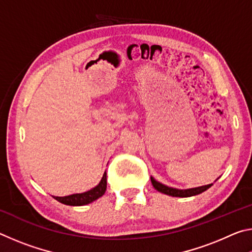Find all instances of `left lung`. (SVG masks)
<instances>
[{
    "label": "left lung",
    "mask_w": 252,
    "mask_h": 252,
    "mask_svg": "<svg viewBox=\"0 0 252 252\" xmlns=\"http://www.w3.org/2000/svg\"><path fill=\"white\" fill-rule=\"evenodd\" d=\"M151 182H152V186L155 187V189L158 190V191H160V192L164 193V194H168V195H171V197H180V198L192 197V195L200 194V193L204 192L206 190H208L209 188L212 186V183H210V185H207V186L181 190V189H176V188H171V187H168L165 185H162V183H160L159 181H157L156 179L152 178V177H151Z\"/></svg>",
    "instance_id": "left-lung-1"
}]
</instances>
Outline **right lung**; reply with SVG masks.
<instances>
[{
  "label": "right lung",
  "mask_w": 252,
  "mask_h": 252,
  "mask_svg": "<svg viewBox=\"0 0 252 252\" xmlns=\"http://www.w3.org/2000/svg\"><path fill=\"white\" fill-rule=\"evenodd\" d=\"M106 190V172H104L103 177H102L101 181L96 187L92 188L91 190L87 191L83 193H74L71 195H65V197H54L55 200H58L59 202L66 206H84V204H89L93 201H95L96 199L104 194Z\"/></svg>",
  "instance_id": "1"
}]
</instances>
